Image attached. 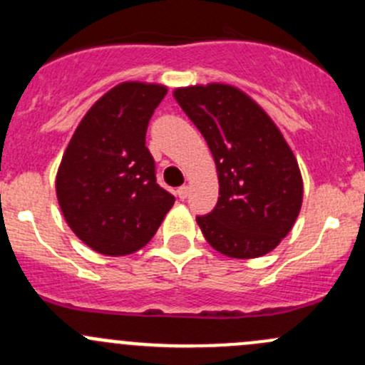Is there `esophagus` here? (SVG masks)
Here are the masks:
<instances>
[{"instance_id":"1","label":"esophagus","mask_w":365,"mask_h":365,"mask_svg":"<svg viewBox=\"0 0 365 365\" xmlns=\"http://www.w3.org/2000/svg\"><path fill=\"white\" fill-rule=\"evenodd\" d=\"M176 196H178L180 200H185V197L189 196V187H187V185L180 187V189L176 190Z\"/></svg>"}]
</instances>
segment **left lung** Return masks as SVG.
Returning a JSON list of instances; mask_svg holds the SVG:
<instances>
[{"mask_svg":"<svg viewBox=\"0 0 365 365\" xmlns=\"http://www.w3.org/2000/svg\"><path fill=\"white\" fill-rule=\"evenodd\" d=\"M173 97L208 143L219 200L197 217L206 242L224 256L251 259L292 231L304 197L300 168L267 111L224 83L176 88Z\"/></svg>","mask_w":365,"mask_h":365,"instance_id":"obj_1","label":"left lung"}]
</instances>
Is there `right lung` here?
<instances>
[{
    "label": "right lung",
    "instance_id": "add662e5",
    "mask_svg": "<svg viewBox=\"0 0 365 365\" xmlns=\"http://www.w3.org/2000/svg\"><path fill=\"white\" fill-rule=\"evenodd\" d=\"M168 88L125 81L84 114L56 173L70 230L95 252L127 256L145 247L175 205L159 187L146 128Z\"/></svg>",
    "mask_w": 365,
    "mask_h": 365
}]
</instances>
